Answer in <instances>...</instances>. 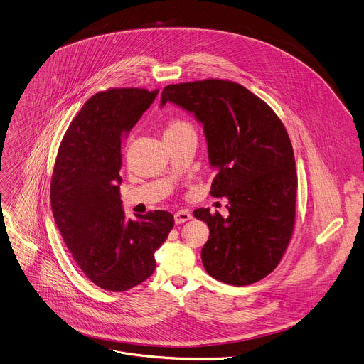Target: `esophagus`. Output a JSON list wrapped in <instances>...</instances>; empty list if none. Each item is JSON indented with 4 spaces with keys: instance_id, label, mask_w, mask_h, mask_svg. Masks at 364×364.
Instances as JSON below:
<instances>
[{
    "instance_id": "1",
    "label": "esophagus",
    "mask_w": 364,
    "mask_h": 364,
    "mask_svg": "<svg viewBox=\"0 0 364 364\" xmlns=\"http://www.w3.org/2000/svg\"><path fill=\"white\" fill-rule=\"evenodd\" d=\"M174 220H176L177 224H183V223L191 220V214H190V211H187V210H180V211H177V213L174 214Z\"/></svg>"
}]
</instances>
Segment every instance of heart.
I'll return each mask as SVG.
<instances>
[{
  "label": "heart",
  "mask_w": 364,
  "mask_h": 364,
  "mask_svg": "<svg viewBox=\"0 0 364 364\" xmlns=\"http://www.w3.org/2000/svg\"><path fill=\"white\" fill-rule=\"evenodd\" d=\"M188 129H193L191 124L184 120V119H173L170 120L168 123V127L166 132H181V130H188Z\"/></svg>",
  "instance_id": "b5f03b06"
}]
</instances>
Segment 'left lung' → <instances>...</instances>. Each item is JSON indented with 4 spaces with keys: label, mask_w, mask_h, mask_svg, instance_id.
Here are the masks:
<instances>
[{
    "label": "left lung",
    "mask_w": 364,
    "mask_h": 364,
    "mask_svg": "<svg viewBox=\"0 0 364 364\" xmlns=\"http://www.w3.org/2000/svg\"><path fill=\"white\" fill-rule=\"evenodd\" d=\"M167 102L203 123L217 171L210 194L228 198L227 218L208 208L194 211L210 228L201 250L205 271L235 287L261 281L281 262L295 227L298 176L284 123L262 99L231 80L167 85L160 105Z\"/></svg>",
    "instance_id": "obj_1"
}]
</instances>
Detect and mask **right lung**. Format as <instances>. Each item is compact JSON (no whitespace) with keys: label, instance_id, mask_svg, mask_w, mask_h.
<instances>
[{"label":"right lung","instance_id":"obj_1","mask_svg":"<svg viewBox=\"0 0 364 364\" xmlns=\"http://www.w3.org/2000/svg\"><path fill=\"white\" fill-rule=\"evenodd\" d=\"M159 89L110 87L87 99L59 144L50 207L82 272L99 288L123 292L156 269L154 252L174 225L168 211L126 220L119 174L122 139L154 102Z\"/></svg>","mask_w":364,"mask_h":364}]
</instances>
